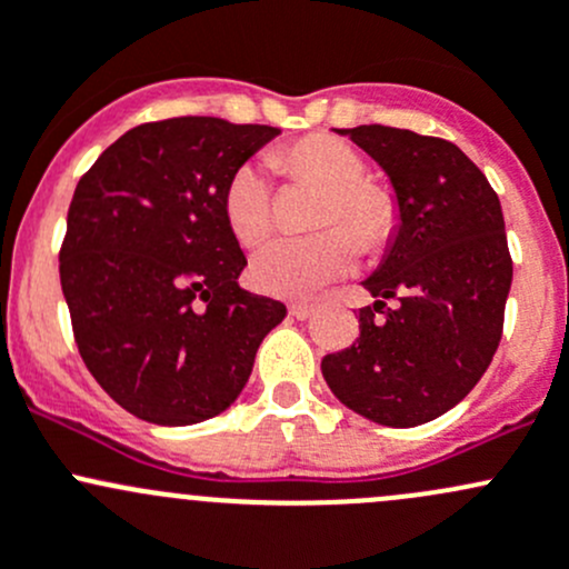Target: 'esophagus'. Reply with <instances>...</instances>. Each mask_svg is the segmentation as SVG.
Listing matches in <instances>:
<instances>
[{"mask_svg":"<svg viewBox=\"0 0 569 569\" xmlns=\"http://www.w3.org/2000/svg\"><path fill=\"white\" fill-rule=\"evenodd\" d=\"M312 312H315V307H309V303H290V315H292V318L307 320Z\"/></svg>","mask_w":569,"mask_h":569,"instance_id":"esophagus-1","label":"esophagus"}]
</instances>
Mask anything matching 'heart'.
<instances>
[{
	"instance_id": "obj_1",
	"label": "heart",
	"mask_w": 569,
	"mask_h": 569,
	"mask_svg": "<svg viewBox=\"0 0 569 569\" xmlns=\"http://www.w3.org/2000/svg\"><path fill=\"white\" fill-rule=\"evenodd\" d=\"M271 163L292 183L318 189L307 238H273L251 257L249 277L268 296L303 298L318 292L356 266V241L378 249L395 230L397 210L389 191L365 178V158L333 137H303L277 150ZM224 216L241 246H254L273 224V191L266 169L243 163L224 189ZM327 230L323 231L322 227Z\"/></svg>"
}]
</instances>
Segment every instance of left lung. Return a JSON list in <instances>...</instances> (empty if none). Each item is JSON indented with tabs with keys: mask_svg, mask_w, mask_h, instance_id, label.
I'll return each instance as SVG.
<instances>
[{
	"mask_svg": "<svg viewBox=\"0 0 569 569\" xmlns=\"http://www.w3.org/2000/svg\"><path fill=\"white\" fill-rule=\"evenodd\" d=\"M339 133L386 169L400 230L365 282L375 303L359 312V339L320 370L350 411L389 427L425 425L477 386L501 342L512 257L499 194L447 139L391 126Z\"/></svg>",
	"mask_w": 569,
	"mask_h": 569,
	"instance_id": "left-lung-1",
	"label": "left lung"
}]
</instances>
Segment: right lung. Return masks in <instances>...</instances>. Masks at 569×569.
Listing matches in <instances>:
<instances>
[{
  "label": "right lung",
  "mask_w": 569,
  "mask_h": 569,
  "mask_svg": "<svg viewBox=\"0 0 569 569\" xmlns=\"http://www.w3.org/2000/svg\"><path fill=\"white\" fill-rule=\"evenodd\" d=\"M279 128L172 117L122 133L81 174L60 246L76 348L117 406L167 427L236 402L287 307L238 284L224 189Z\"/></svg>",
  "instance_id": "1"
}]
</instances>
